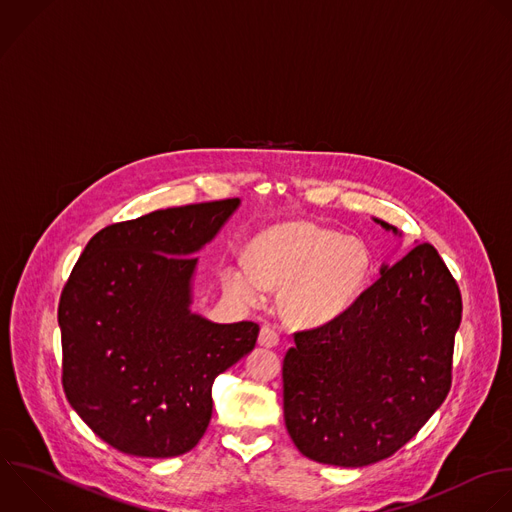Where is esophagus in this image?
Returning a JSON list of instances; mask_svg holds the SVG:
<instances>
[{"label":"esophagus","mask_w":512,"mask_h":512,"mask_svg":"<svg viewBox=\"0 0 512 512\" xmlns=\"http://www.w3.org/2000/svg\"><path fill=\"white\" fill-rule=\"evenodd\" d=\"M259 344L263 348H275L279 344V333L273 327L263 325L261 331H259Z\"/></svg>","instance_id":"obj_1"}]
</instances>
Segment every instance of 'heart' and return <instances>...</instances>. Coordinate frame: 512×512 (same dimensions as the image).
Wrapping results in <instances>:
<instances>
[{
	"label": "heart",
	"instance_id": "heart-1",
	"mask_svg": "<svg viewBox=\"0 0 512 512\" xmlns=\"http://www.w3.org/2000/svg\"><path fill=\"white\" fill-rule=\"evenodd\" d=\"M249 259L251 267H225L227 289L255 303L263 287H285L281 307L297 325H319L346 311L370 271V251L362 239L303 221L261 233L249 247Z\"/></svg>",
	"mask_w": 512,
	"mask_h": 512
}]
</instances>
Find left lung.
Masks as SVG:
<instances>
[{
    "mask_svg": "<svg viewBox=\"0 0 512 512\" xmlns=\"http://www.w3.org/2000/svg\"><path fill=\"white\" fill-rule=\"evenodd\" d=\"M460 319L456 279L420 243L384 265L346 311L295 331L283 358V416L299 452L344 468L396 454L450 392Z\"/></svg>",
    "mask_w": 512,
    "mask_h": 512,
    "instance_id": "1",
    "label": "left lung"
}]
</instances>
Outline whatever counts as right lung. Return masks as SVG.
Here are the masks:
<instances>
[{
  "label": "right lung",
  "mask_w": 512,
  "mask_h": 512,
  "mask_svg": "<svg viewBox=\"0 0 512 512\" xmlns=\"http://www.w3.org/2000/svg\"><path fill=\"white\" fill-rule=\"evenodd\" d=\"M237 205L197 203L108 225L62 289L66 398L124 454L170 458L195 448L211 422L215 378L255 348L257 323H213L189 311L193 253Z\"/></svg>",
  "instance_id": "obj_1"
}]
</instances>
